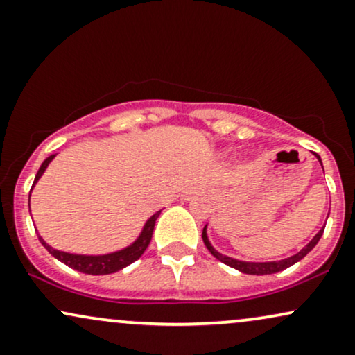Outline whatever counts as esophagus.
Listing matches in <instances>:
<instances>
[{
  "instance_id": "1",
  "label": "esophagus",
  "mask_w": 355,
  "mask_h": 355,
  "mask_svg": "<svg viewBox=\"0 0 355 355\" xmlns=\"http://www.w3.org/2000/svg\"><path fill=\"white\" fill-rule=\"evenodd\" d=\"M191 194H192V192H186V194H184V199H189V198H191Z\"/></svg>"
}]
</instances>
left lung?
<instances>
[{
  "label": "left lung",
  "instance_id": "1",
  "mask_svg": "<svg viewBox=\"0 0 355 355\" xmlns=\"http://www.w3.org/2000/svg\"><path fill=\"white\" fill-rule=\"evenodd\" d=\"M314 155H316V153H314ZM316 157L319 159V163H321V157H319V155H316ZM322 232H324V227H322V229L319 230L316 235H314V239L311 240V242L306 245L303 250L296 253V255H293L290 258H284V260H279V261H265V263H253V261L234 260V258L225 257V255H222V253H218L217 250H214V247H212L211 242H209V239H207V232H205V227H204V230H202V240H204L205 247H207V250L211 252L212 255L217 258V260H220L222 263L229 265V266H232V268L242 271V273H247V275H271V273H278V271H283L284 268H288V266L295 265L296 261H300L301 258H304L306 255H308V253L311 252L314 247H316V243L319 242V239H321Z\"/></svg>",
  "mask_w": 355,
  "mask_h": 355
}]
</instances>
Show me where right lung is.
<instances>
[{"instance_id": "right-lung-1", "label": "right lung", "mask_w": 355, "mask_h": 355, "mask_svg": "<svg viewBox=\"0 0 355 355\" xmlns=\"http://www.w3.org/2000/svg\"><path fill=\"white\" fill-rule=\"evenodd\" d=\"M54 156L55 155H51L41 164V168H39L37 174H36V179H34V182H33V187L39 181V178L42 176V173L46 171L47 166H49L51 161L54 159ZM33 187H31V191H33ZM29 198H31V192H29ZM159 214H161V211L156 212L155 216L150 217V220L146 222V225H144L141 235H139V237L137 239V242H133L130 245V247L123 248V250L115 252V253H108V255H97V257H94V255H73V253L59 252V250H55V248H52L51 245H47L46 242H44L41 235H37V237L52 257H55L57 260L62 261V263H65L67 266H71V268L77 270V271H82V273H87V275H110V273H115V271H118V270L125 268V266L131 265L133 261H137L138 258L143 255L144 250L148 248V245H150V242H151L153 230H155L156 218L159 217Z\"/></svg>"}]
</instances>
